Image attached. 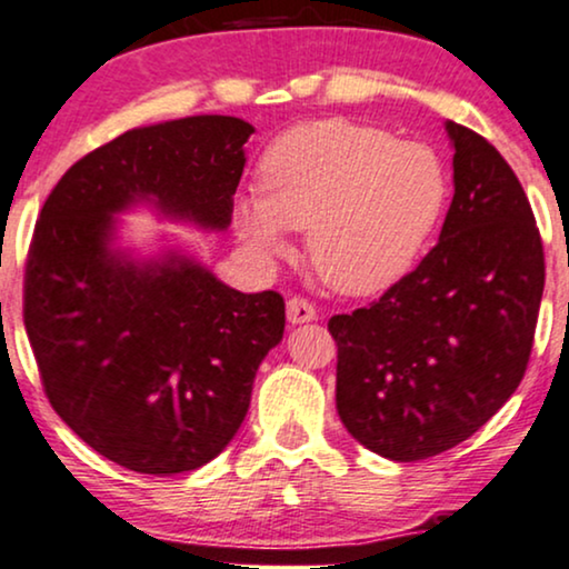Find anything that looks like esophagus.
<instances>
[{
  "label": "esophagus",
  "instance_id": "1",
  "mask_svg": "<svg viewBox=\"0 0 569 569\" xmlns=\"http://www.w3.org/2000/svg\"><path fill=\"white\" fill-rule=\"evenodd\" d=\"M316 319H319V313H316V308L308 300L302 298L287 300V321H290L292 327H298V323H311Z\"/></svg>",
  "mask_w": 569,
  "mask_h": 569
}]
</instances>
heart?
I'll list each match as a JSON object with an SVG mask.
<instances>
[{
	"instance_id": "b5f03b06",
	"label": "heart",
	"mask_w": 569,
	"mask_h": 569,
	"mask_svg": "<svg viewBox=\"0 0 569 569\" xmlns=\"http://www.w3.org/2000/svg\"><path fill=\"white\" fill-rule=\"evenodd\" d=\"M258 190L234 203L240 240L274 261L290 250V230H306L316 274L345 295L395 284L447 196L429 146L352 120L306 122L274 138L258 164Z\"/></svg>"
}]
</instances>
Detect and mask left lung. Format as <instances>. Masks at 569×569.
Masks as SVG:
<instances>
[{
	"mask_svg": "<svg viewBox=\"0 0 569 569\" xmlns=\"http://www.w3.org/2000/svg\"><path fill=\"white\" fill-rule=\"evenodd\" d=\"M445 130L455 196L439 242L379 300L329 321L339 418L397 462L447 452L510 400L543 295L541 234L512 167L478 132Z\"/></svg>",
	"mask_w": 569,
	"mask_h": 569,
	"instance_id": "left-lung-1",
	"label": "left lung"
}]
</instances>
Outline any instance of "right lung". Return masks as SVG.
Segmentation results:
<instances>
[{"label": "right lung", "instance_id": "obj_1", "mask_svg": "<svg viewBox=\"0 0 569 569\" xmlns=\"http://www.w3.org/2000/svg\"><path fill=\"white\" fill-rule=\"evenodd\" d=\"M253 124L198 114L132 128L76 161L43 203L26 267V331L57 416L149 476L213 460L246 420L284 300L224 284L161 238L140 256L122 213L224 232Z\"/></svg>", "mask_w": 569, "mask_h": 569}]
</instances>
